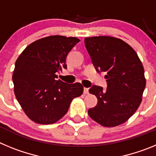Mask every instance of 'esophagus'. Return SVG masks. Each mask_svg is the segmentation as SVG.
Returning a JSON list of instances; mask_svg holds the SVG:
<instances>
[{
    "instance_id": "34e87169",
    "label": "esophagus",
    "mask_w": 156,
    "mask_h": 156,
    "mask_svg": "<svg viewBox=\"0 0 156 156\" xmlns=\"http://www.w3.org/2000/svg\"><path fill=\"white\" fill-rule=\"evenodd\" d=\"M88 93H89V91H88V88H83V94H87Z\"/></svg>"
}]
</instances>
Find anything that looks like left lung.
Returning a JSON list of instances; mask_svg holds the SVG:
<instances>
[{
  "label": "left lung",
  "mask_w": 156,
  "mask_h": 156,
  "mask_svg": "<svg viewBox=\"0 0 156 156\" xmlns=\"http://www.w3.org/2000/svg\"><path fill=\"white\" fill-rule=\"evenodd\" d=\"M85 46L98 73H105L107 87L94 85L89 92L98 98L88 115L100 125L122 124L140 105L146 85L143 65L136 51L116 37H86Z\"/></svg>",
  "instance_id": "1"
}]
</instances>
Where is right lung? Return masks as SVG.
Instances as JSON below:
<instances>
[{
	"instance_id": "1",
	"label": "right lung",
	"mask_w": 156,
	"mask_h": 156,
	"mask_svg": "<svg viewBox=\"0 0 156 156\" xmlns=\"http://www.w3.org/2000/svg\"><path fill=\"white\" fill-rule=\"evenodd\" d=\"M80 40L50 36L25 48L16 62L12 74L14 92L26 115L39 124H52L68 112L73 99L80 97V83L68 84L56 73L67 68L66 57Z\"/></svg>"
}]
</instances>
